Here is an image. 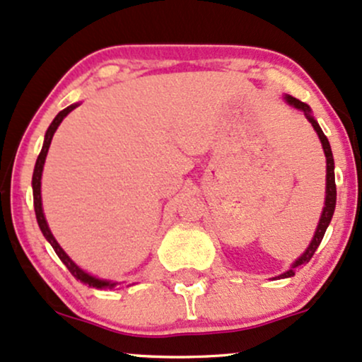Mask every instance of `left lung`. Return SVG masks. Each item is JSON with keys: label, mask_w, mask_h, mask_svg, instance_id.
Segmentation results:
<instances>
[{"label": "left lung", "mask_w": 362, "mask_h": 362, "mask_svg": "<svg viewBox=\"0 0 362 362\" xmlns=\"http://www.w3.org/2000/svg\"><path fill=\"white\" fill-rule=\"evenodd\" d=\"M282 98H284L288 105L294 107V109H298V110H301L303 114L306 115V119L310 120V124L313 126L315 131H317L320 143H322L323 153H325V158H327V187H325V206H323V211H322V216H320L318 226H317V230H315V235H313V238H311L308 248H306V250L303 252L301 255L293 262V264H291V267L288 269V271L282 272L281 276L274 277V279H286V277H293L294 271H296V267H300V265L306 264V262H310L311 257H313L315 250L318 248V245L322 243L323 235H325L328 224H330V221H332V216H334L335 201H337V189H335V173H334V168H335L334 155H332V148H330V143H328L327 136L323 134L322 127L318 126L317 119L311 115V109H310L308 103L298 100V98L291 97V95H282Z\"/></svg>", "instance_id": "left-lung-1"}]
</instances>
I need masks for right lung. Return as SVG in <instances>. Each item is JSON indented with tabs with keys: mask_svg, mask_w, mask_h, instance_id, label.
Masks as SVG:
<instances>
[{
	"mask_svg": "<svg viewBox=\"0 0 362 362\" xmlns=\"http://www.w3.org/2000/svg\"><path fill=\"white\" fill-rule=\"evenodd\" d=\"M78 105H80V103H73V105L66 107L64 110H61L59 114H57L56 117H54V120L51 122V126H49L47 131H45L42 149H40V155H39V158H37V161H35L34 177H32V190H34L35 218H37V223H39L40 231H42V235L45 236V240H47V242L52 245L54 252L57 253V257H59L62 264H64L66 267H68V271L71 272L73 276L76 277L78 281L83 282V284H86V286H88V288H97V289H114L115 286L120 284V282H117V281H107V279H100V277L91 276V274H88L86 271H83V269L80 267V265H76L71 259H69L68 253H66L64 250H62L61 245L56 242V238H54V235L51 233V230H49V224H47V221H45L44 209H42V195H40V180H42V172H44L45 156H47L49 146H51V141H52L54 132L57 131V127H59V124L62 122V119H64L66 115L69 114V112L76 109Z\"/></svg>",
	"mask_w": 362,
	"mask_h": 362,
	"instance_id": "obj_1",
	"label": "right lung"
}]
</instances>
